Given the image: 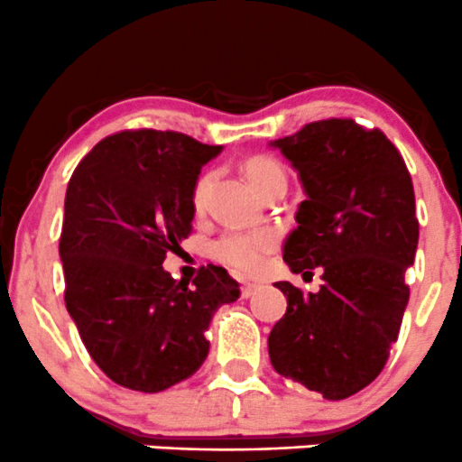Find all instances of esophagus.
Instances as JSON below:
<instances>
[{
  "label": "esophagus",
  "instance_id": "1",
  "mask_svg": "<svg viewBox=\"0 0 462 462\" xmlns=\"http://www.w3.org/2000/svg\"><path fill=\"white\" fill-rule=\"evenodd\" d=\"M258 289V285L256 282H243V287H241V293H243V298H250L252 293H254Z\"/></svg>",
  "mask_w": 462,
  "mask_h": 462
}]
</instances>
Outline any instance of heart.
Instances as JSON below:
<instances>
[{"mask_svg":"<svg viewBox=\"0 0 462 462\" xmlns=\"http://www.w3.org/2000/svg\"><path fill=\"white\" fill-rule=\"evenodd\" d=\"M245 177L258 192H263L272 184L276 177L285 175L282 166L272 157H250L243 166ZM212 184V173H204L197 180L192 189V208L197 212L204 210L208 190ZM278 235L273 230H258V232H227L219 241L212 245V256L223 265L243 273H256L265 263V256L270 254L276 245Z\"/></svg>","mask_w":462,"mask_h":462,"instance_id":"obj_1","label":"heart"}]
</instances>
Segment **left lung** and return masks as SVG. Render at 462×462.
<instances>
[{"label":"left lung","mask_w":462,"mask_h":462,"mask_svg":"<svg viewBox=\"0 0 462 462\" xmlns=\"http://www.w3.org/2000/svg\"><path fill=\"white\" fill-rule=\"evenodd\" d=\"M270 146L305 190L282 258L293 273L322 267L318 293L276 282L287 313L267 337L272 366L339 402L382 373L397 342L419 243L412 180L393 142L353 120L311 123Z\"/></svg>","instance_id":"obj_1"}]
</instances>
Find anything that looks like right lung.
Masks as SVG:
<instances>
[{"label": "right lung", "mask_w": 462, "mask_h": 462, "mask_svg": "<svg viewBox=\"0 0 462 462\" xmlns=\"http://www.w3.org/2000/svg\"><path fill=\"white\" fill-rule=\"evenodd\" d=\"M221 151L173 131H123L100 140L69 180L59 243L65 307L118 386L160 393L195 374L217 309L241 296L223 267H201L192 287L162 267L190 235L192 189Z\"/></svg>", "instance_id": "obj_1"}]
</instances>
